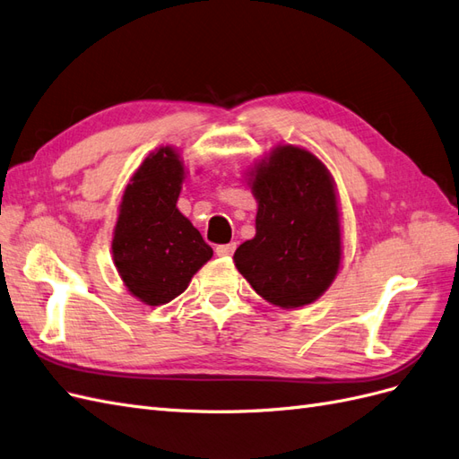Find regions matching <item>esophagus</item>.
<instances>
[{
	"label": "esophagus",
	"instance_id": "esophagus-1",
	"mask_svg": "<svg viewBox=\"0 0 459 459\" xmlns=\"http://www.w3.org/2000/svg\"><path fill=\"white\" fill-rule=\"evenodd\" d=\"M235 243H228V245H218L216 247V255L218 256H231L233 255V251H235Z\"/></svg>",
	"mask_w": 459,
	"mask_h": 459
}]
</instances>
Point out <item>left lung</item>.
<instances>
[{"label": "left lung", "mask_w": 459, "mask_h": 459, "mask_svg": "<svg viewBox=\"0 0 459 459\" xmlns=\"http://www.w3.org/2000/svg\"><path fill=\"white\" fill-rule=\"evenodd\" d=\"M256 233L238 247L235 268L273 307L295 310L322 297L342 260L337 186L312 151L277 145L247 170Z\"/></svg>", "instance_id": "left-lung-1"}]
</instances>
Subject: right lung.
<instances>
[{"mask_svg": "<svg viewBox=\"0 0 459 459\" xmlns=\"http://www.w3.org/2000/svg\"><path fill=\"white\" fill-rule=\"evenodd\" d=\"M186 176L179 151L162 145L134 172L118 204L113 262L128 293L147 307L182 295L212 258V248L176 206Z\"/></svg>", "mask_w": 459, "mask_h": 459, "instance_id": "obj_1", "label": "right lung"}]
</instances>
